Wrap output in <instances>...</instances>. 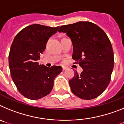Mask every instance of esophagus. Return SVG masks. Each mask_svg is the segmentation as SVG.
<instances>
[{
	"mask_svg": "<svg viewBox=\"0 0 124 124\" xmlns=\"http://www.w3.org/2000/svg\"><path fill=\"white\" fill-rule=\"evenodd\" d=\"M67 69V67H66V66H63V70L64 71V70H66Z\"/></svg>",
	"mask_w": 124,
	"mask_h": 124,
	"instance_id": "34e87169",
	"label": "esophagus"
}]
</instances>
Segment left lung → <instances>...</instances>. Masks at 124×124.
<instances>
[{"label": "left lung", "mask_w": 124, "mask_h": 124, "mask_svg": "<svg viewBox=\"0 0 124 124\" xmlns=\"http://www.w3.org/2000/svg\"><path fill=\"white\" fill-rule=\"evenodd\" d=\"M73 46L72 58L83 68L69 81L72 93L90 100L101 95L109 85L114 66V52L109 38L99 26L90 22H78L61 26Z\"/></svg>", "instance_id": "8db88e82"}]
</instances>
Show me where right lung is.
<instances>
[{
  "instance_id": "1",
  "label": "right lung",
  "mask_w": 124,
  "mask_h": 124,
  "mask_svg": "<svg viewBox=\"0 0 124 124\" xmlns=\"http://www.w3.org/2000/svg\"><path fill=\"white\" fill-rule=\"evenodd\" d=\"M58 28L33 24L14 38L8 55L11 77L18 91L28 99L37 100L50 94L56 76L62 71L61 66L48 68L37 62Z\"/></svg>"
}]
</instances>
